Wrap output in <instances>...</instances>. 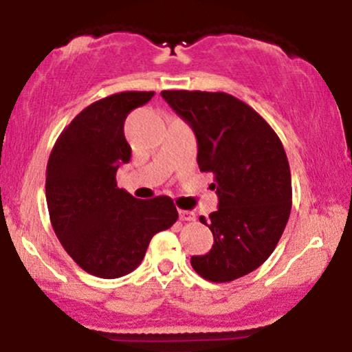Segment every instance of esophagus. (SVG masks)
<instances>
[{
    "mask_svg": "<svg viewBox=\"0 0 352 352\" xmlns=\"http://www.w3.org/2000/svg\"><path fill=\"white\" fill-rule=\"evenodd\" d=\"M179 217H180L182 221H193V220H195V218H197L195 213L188 212V210H180Z\"/></svg>",
    "mask_w": 352,
    "mask_h": 352,
    "instance_id": "esophagus-1",
    "label": "esophagus"
}]
</instances>
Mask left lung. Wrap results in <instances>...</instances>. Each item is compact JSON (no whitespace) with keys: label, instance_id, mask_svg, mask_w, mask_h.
<instances>
[{"label":"left lung","instance_id":"1","mask_svg":"<svg viewBox=\"0 0 352 352\" xmlns=\"http://www.w3.org/2000/svg\"><path fill=\"white\" fill-rule=\"evenodd\" d=\"M193 129L197 162L212 172L218 210L200 221L212 230L207 254L190 258L212 283H228L268 260L292 212V172L280 137L243 100L227 92L162 91Z\"/></svg>","mask_w":352,"mask_h":352}]
</instances>
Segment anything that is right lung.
Segmentation results:
<instances>
[{"label":"right lung","mask_w":352,"mask_h":352,"mask_svg":"<svg viewBox=\"0 0 352 352\" xmlns=\"http://www.w3.org/2000/svg\"><path fill=\"white\" fill-rule=\"evenodd\" d=\"M152 96L125 91L92 102L60 132L47 160L46 201L56 236L84 272L106 280L134 272L152 236L179 218L170 197L137 200L117 188V168L131 160L125 117Z\"/></svg>","instance_id":"obj_1"}]
</instances>
